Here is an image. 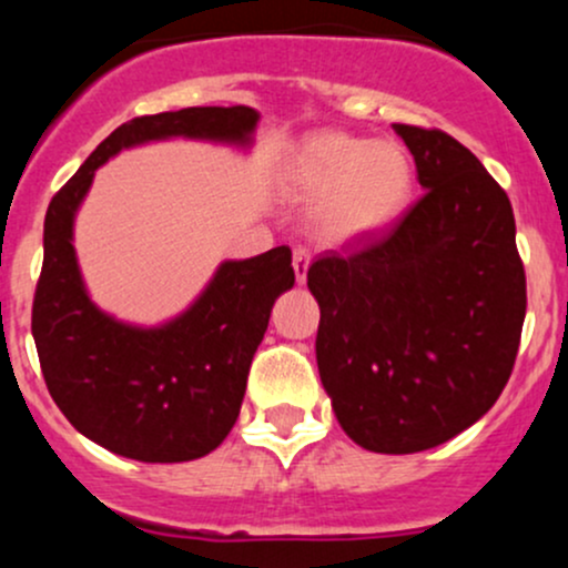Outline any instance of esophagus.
<instances>
[{"mask_svg": "<svg viewBox=\"0 0 568 568\" xmlns=\"http://www.w3.org/2000/svg\"><path fill=\"white\" fill-rule=\"evenodd\" d=\"M310 262H312V256H310V251H306L304 245L293 247V272H296L298 283H304V280H306V270H310Z\"/></svg>", "mask_w": 568, "mask_h": 568, "instance_id": "34e87169", "label": "esophagus"}]
</instances>
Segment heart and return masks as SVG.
I'll list each match as a JSON object with an SVG mask.
<instances>
[{"label": "heart", "mask_w": 568, "mask_h": 568, "mask_svg": "<svg viewBox=\"0 0 568 568\" xmlns=\"http://www.w3.org/2000/svg\"><path fill=\"white\" fill-rule=\"evenodd\" d=\"M285 179L298 192L321 194L315 216L328 237L352 240L400 216L414 186V162L395 141L321 130L293 149Z\"/></svg>", "instance_id": "b5f03b06"}]
</instances>
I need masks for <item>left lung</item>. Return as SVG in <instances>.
<instances>
[{
  "label": "left lung",
  "mask_w": 568,
  "mask_h": 568,
  "mask_svg": "<svg viewBox=\"0 0 568 568\" xmlns=\"http://www.w3.org/2000/svg\"><path fill=\"white\" fill-rule=\"evenodd\" d=\"M422 197L389 230L317 256V368L357 446L414 454L467 429L510 379L526 272L505 189L438 128L395 125Z\"/></svg>",
  "instance_id": "8db88e82"
}]
</instances>
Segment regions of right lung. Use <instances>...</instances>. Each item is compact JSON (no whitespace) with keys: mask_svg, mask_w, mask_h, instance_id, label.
Segmentation results:
<instances>
[{"mask_svg":"<svg viewBox=\"0 0 568 568\" xmlns=\"http://www.w3.org/2000/svg\"><path fill=\"white\" fill-rule=\"evenodd\" d=\"M256 122L247 106L135 116L98 143L50 200L31 334L55 406L109 452L139 462H189L221 446L240 416L272 304L296 275L288 245L224 262L184 315L162 328H133L103 315L84 293L71 245L77 207L95 168L120 149L171 135L247 143Z\"/></svg>","mask_w":568,"mask_h":568,"instance_id":"right-lung-1","label":"right lung"}]
</instances>
